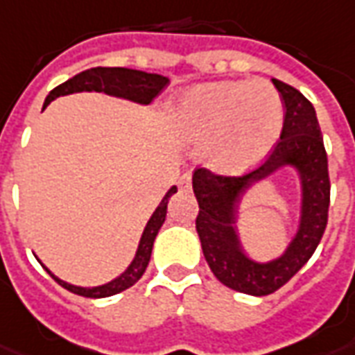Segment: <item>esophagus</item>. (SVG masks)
Here are the masks:
<instances>
[{
  "mask_svg": "<svg viewBox=\"0 0 355 355\" xmlns=\"http://www.w3.org/2000/svg\"><path fill=\"white\" fill-rule=\"evenodd\" d=\"M178 186H180V190H190V186H191V175H182L180 177V180H178Z\"/></svg>",
  "mask_w": 355,
  "mask_h": 355,
  "instance_id": "obj_1",
  "label": "esophagus"
}]
</instances>
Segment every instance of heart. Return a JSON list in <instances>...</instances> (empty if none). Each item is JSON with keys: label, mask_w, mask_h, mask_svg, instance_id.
<instances>
[{"label": "heart", "mask_w": 355, "mask_h": 355, "mask_svg": "<svg viewBox=\"0 0 355 355\" xmlns=\"http://www.w3.org/2000/svg\"><path fill=\"white\" fill-rule=\"evenodd\" d=\"M175 124L188 141H205L207 164L241 173L277 144L284 105L277 88L263 78L205 83L178 97Z\"/></svg>", "instance_id": "b5f03b06"}]
</instances>
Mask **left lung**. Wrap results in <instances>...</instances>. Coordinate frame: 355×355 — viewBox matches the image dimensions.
I'll return each mask as SVG.
<instances>
[{"mask_svg":"<svg viewBox=\"0 0 355 355\" xmlns=\"http://www.w3.org/2000/svg\"><path fill=\"white\" fill-rule=\"evenodd\" d=\"M272 83L284 99V125L263 164L241 177L218 175L207 167H199L193 173V193L199 203L196 230L201 239L205 259L222 284L248 295L275 293L312 258L327 227L331 193L327 154L314 107L290 84L277 78H272ZM286 163L295 164L302 175V225L282 259L271 264H256L238 248L232 227L234 205L254 180L270 174Z\"/></svg>","mask_w":355,"mask_h":355,"instance_id":"8db88e82","label":"left lung"}]
</instances>
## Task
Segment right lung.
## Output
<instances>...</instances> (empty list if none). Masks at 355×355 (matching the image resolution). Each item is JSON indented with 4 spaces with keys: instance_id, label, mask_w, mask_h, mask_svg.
<instances>
[{
    "instance_id": "add662e5",
    "label": "right lung",
    "mask_w": 355,
    "mask_h": 355,
    "mask_svg": "<svg viewBox=\"0 0 355 355\" xmlns=\"http://www.w3.org/2000/svg\"><path fill=\"white\" fill-rule=\"evenodd\" d=\"M169 83V78L156 75V73H144V71L137 69H125V67H92L83 73H78L69 80H65L64 84L56 86L54 90L46 96L44 99V107L51 103L52 99H56L60 96H67L73 92H105V94H111V96L125 97L131 101H137V103H150L152 99L164 90L165 86ZM43 107V109H44ZM173 193H177V186H173L165 198L162 199V203L157 207L152 218L148 220V224L144 227L143 237L139 243L137 254L135 259L131 261V265L122 272L120 277L114 278L112 282L103 286H97V288H78V286H71L64 280H60L49 271L58 284L64 286L65 290H69L71 293H77L83 297H109L114 293L128 290L130 286L137 282L139 278L143 277V272L146 271V265L150 261L152 246H154V239H156L157 231L165 222V214H167V203Z\"/></svg>"
}]
</instances>
